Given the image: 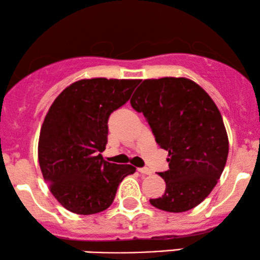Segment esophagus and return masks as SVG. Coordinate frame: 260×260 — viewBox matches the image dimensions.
Returning a JSON list of instances; mask_svg holds the SVG:
<instances>
[{"mask_svg":"<svg viewBox=\"0 0 260 260\" xmlns=\"http://www.w3.org/2000/svg\"><path fill=\"white\" fill-rule=\"evenodd\" d=\"M138 171H139L142 175H150V174H151L150 170L147 169V168H139Z\"/></svg>","mask_w":260,"mask_h":260,"instance_id":"obj_1","label":"esophagus"}]
</instances>
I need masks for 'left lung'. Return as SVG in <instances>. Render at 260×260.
<instances>
[{"mask_svg":"<svg viewBox=\"0 0 260 260\" xmlns=\"http://www.w3.org/2000/svg\"><path fill=\"white\" fill-rule=\"evenodd\" d=\"M131 104L169 151L170 169L159 174L165 193L150 204L169 213L201 204L216 186L229 155L228 132L215 103L193 80L165 77L143 80Z\"/></svg>","mask_w":260,"mask_h":260,"instance_id":"left-lung-1","label":"left lung"}]
</instances>
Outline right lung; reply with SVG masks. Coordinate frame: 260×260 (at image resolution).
<instances>
[{"label": "right lung", "mask_w": 260, "mask_h": 260, "mask_svg": "<svg viewBox=\"0 0 260 260\" xmlns=\"http://www.w3.org/2000/svg\"><path fill=\"white\" fill-rule=\"evenodd\" d=\"M139 79H80L56 98L40 129L38 159L50 192L67 210L91 215L112 204L132 165L103 157L111 112L129 100Z\"/></svg>", "instance_id": "1"}]
</instances>
